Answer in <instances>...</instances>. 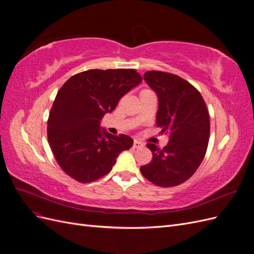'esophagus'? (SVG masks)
<instances>
[{
    "label": "esophagus",
    "instance_id": "esophagus-1",
    "mask_svg": "<svg viewBox=\"0 0 254 254\" xmlns=\"http://www.w3.org/2000/svg\"><path fill=\"white\" fill-rule=\"evenodd\" d=\"M143 146H144V144L141 141L134 140V142H133V147L134 148H141V147H143Z\"/></svg>",
    "mask_w": 254,
    "mask_h": 254
}]
</instances>
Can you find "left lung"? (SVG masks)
Here are the masks:
<instances>
[{
    "label": "left lung",
    "mask_w": 254,
    "mask_h": 254,
    "mask_svg": "<svg viewBox=\"0 0 254 254\" xmlns=\"http://www.w3.org/2000/svg\"><path fill=\"white\" fill-rule=\"evenodd\" d=\"M144 79L158 95L156 124L170 141L162 149L147 143L152 160L140 171L156 186H179L194 175L204 158L210 136L209 111L200 92L178 75L148 71Z\"/></svg>",
    "instance_id": "1"
}]
</instances>
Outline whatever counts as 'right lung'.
<instances>
[{
  "label": "right lung",
  "instance_id": "add662e5",
  "mask_svg": "<svg viewBox=\"0 0 254 254\" xmlns=\"http://www.w3.org/2000/svg\"><path fill=\"white\" fill-rule=\"evenodd\" d=\"M142 81L133 68L88 70L60 88L48 120V140L57 163L76 181L89 183L108 174L133 140L102 130L101 120Z\"/></svg>",
  "mask_w": 254,
  "mask_h": 254
}]
</instances>
